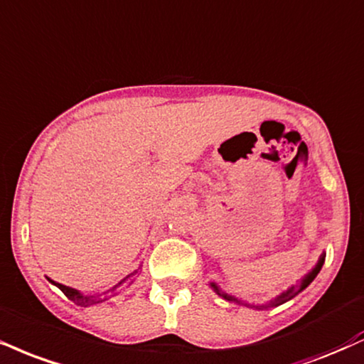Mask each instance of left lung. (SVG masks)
I'll return each instance as SVG.
<instances>
[{
    "label": "left lung",
    "mask_w": 364,
    "mask_h": 364,
    "mask_svg": "<svg viewBox=\"0 0 364 364\" xmlns=\"http://www.w3.org/2000/svg\"><path fill=\"white\" fill-rule=\"evenodd\" d=\"M323 261H326V254H322V256L318 257V261H317V264H315V268H314L312 271H310L309 274H305V278L301 279V282H300L299 284H293V287L288 288L287 291H283L282 295H278L277 299L269 300L268 304H264V305H251V309H271V307H278V305L284 304V301L291 300L293 296H296V295H299V293H300L301 290H305V288H307L309 284L314 282V278L317 277V274H318V271L322 269V264H323ZM210 287H212V288H213V291H215L218 296H222V299H224V300L234 301V304H239V305H247V304H244L242 300L235 299V296H232V295H227V293L222 291L220 288H218L215 283H210ZM247 307H249V305H247Z\"/></svg>",
    "instance_id": "8db88e82"
}]
</instances>
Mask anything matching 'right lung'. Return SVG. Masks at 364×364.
I'll use <instances>...</instances> for the list:
<instances>
[{
  "mask_svg": "<svg viewBox=\"0 0 364 364\" xmlns=\"http://www.w3.org/2000/svg\"><path fill=\"white\" fill-rule=\"evenodd\" d=\"M137 274H139V271H134V273H130L129 277H125L124 279H122L120 283L115 284V287H113L112 290H108V291H103V293H98V295H82V293H81L80 290H74V288H71V287H65V284H60V283H55V282H52V283H54L55 287L59 288V290L63 291L64 295L68 296L69 300H73V301H77V304L82 305V307H90V305H95V304H100V301H105V300H108V296H110L112 293H115L117 288L124 287V284H129V283H132V282H134V278L137 277Z\"/></svg>",
  "mask_w": 364,
  "mask_h": 364,
  "instance_id": "obj_1",
  "label": "right lung"
}]
</instances>
